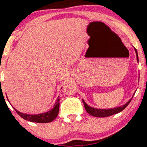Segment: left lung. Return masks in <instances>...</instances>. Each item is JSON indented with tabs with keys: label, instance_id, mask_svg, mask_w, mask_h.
<instances>
[{
	"label": "left lung",
	"instance_id": "1",
	"mask_svg": "<svg viewBox=\"0 0 147 147\" xmlns=\"http://www.w3.org/2000/svg\"><path fill=\"white\" fill-rule=\"evenodd\" d=\"M134 49H135V51H136L137 61H138V55L137 50H136L135 48H134ZM132 98H133V97H132ZM131 99L132 98H131V99L129 100L127 103H125V105H123V106H121V107H116V108H113V109H107L94 108V107H92L90 106L87 105L84 100H82V101L84 102L85 109H86V112H87L88 114L92 116H95V117L102 118V117H107V116H112V115L118 114V113L122 112V111H123V109H124L125 107L129 105V102H131Z\"/></svg>",
	"mask_w": 147,
	"mask_h": 147
}]
</instances>
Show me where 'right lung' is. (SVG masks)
Instances as JSON below:
<instances>
[{
  "label": "right lung",
  "instance_id": "add662e5",
  "mask_svg": "<svg viewBox=\"0 0 147 147\" xmlns=\"http://www.w3.org/2000/svg\"><path fill=\"white\" fill-rule=\"evenodd\" d=\"M59 97L58 96L57 99L55 104L53 106V108L51 109L49 112L43 113V114H26L21 113L18 111L16 110L15 108L14 109L16 112L18 113L19 116H21L23 119L26 120V121L33 122V123H50L54 121L55 119L57 116L58 113H59Z\"/></svg>",
  "mask_w": 147,
  "mask_h": 147
}]
</instances>
